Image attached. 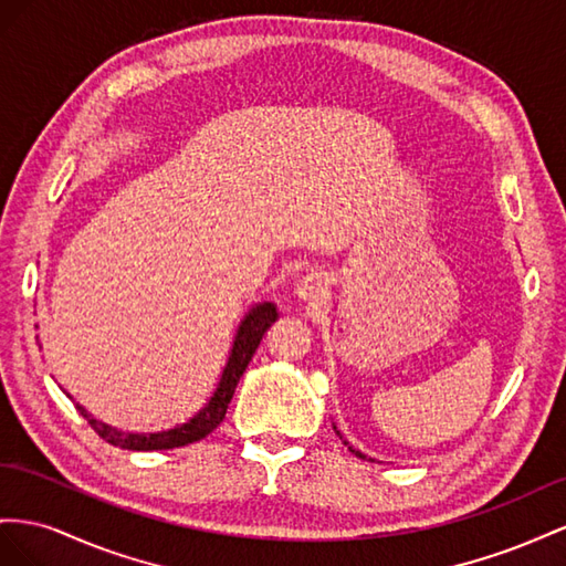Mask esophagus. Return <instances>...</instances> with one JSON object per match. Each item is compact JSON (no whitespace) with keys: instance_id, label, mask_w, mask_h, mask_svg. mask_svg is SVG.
Returning a JSON list of instances; mask_svg holds the SVG:
<instances>
[{"instance_id":"obj_1","label":"esophagus","mask_w":566,"mask_h":566,"mask_svg":"<svg viewBox=\"0 0 566 566\" xmlns=\"http://www.w3.org/2000/svg\"><path fill=\"white\" fill-rule=\"evenodd\" d=\"M327 294V282L319 272H311L298 280L296 284V296L303 301H319Z\"/></svg>"}]
</instances>
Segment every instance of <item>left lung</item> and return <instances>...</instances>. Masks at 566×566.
<instances>
[{
    "instance_id": "obj_1",
    "label": "left lung",
    "mask_w": 566,
    "mask_h": 566,
    "mask_svg": "<svg viewBox=\"0 0 566 566\" xmlns=\"http://www.w3.org/2000/svg\"><path fill=\"white\" fill-rule=\"evenodd\" d=\"M334 429H336V427H334ZM336 433H338V431H336ZM338 436H342V433H338ZM344 443H348V441H344ZM348 450H350V453H355V455H358V458L367 460V455H363V453H360V450H355V448H350V446H348Z\"/></svg>"
}]
</instances>
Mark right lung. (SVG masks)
<instances>
[{
	"instance_id": "right-lung-1",
	"label": "right lung",
	"mask_w": 566,
	"mask_h": 566,
	"mask_svg": "<svg viewBox=\"0 0 566 566\" xmlns=\"http://www.w3.org/2000/svg\"><path fill=\"white\" fill-rule=\"evenodd\" d=\"M277 317H280L277 305L270 301L253 305V308L244 315L232 342L230 358L224 363V369L220 375L218 389L213 391L211 400H208L197 415L189 417L185 424H177L168 431H156V433H125L99 422V419H94L83 406H80V402H75V408L106 443L125 448V450H168V448H180L193 441H201L222 422L241 375H244V369L249 367L258 344H261V338L265 336V332Z\"/></svg>"
}]
</instances>
